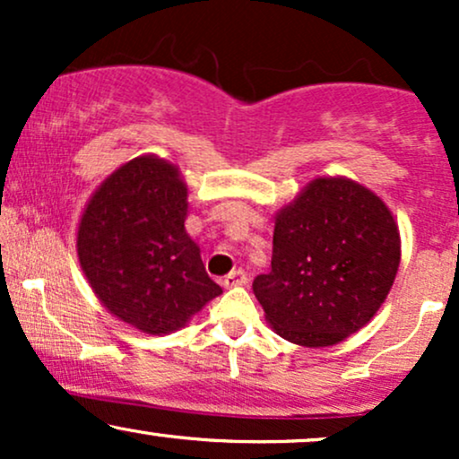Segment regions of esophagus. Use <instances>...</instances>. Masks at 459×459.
<instances>
[{
	"label": "esophagus",
	"instance_id": "obj_1",
	"mask_svg": "<svg viewBox=\"0 0 459 459\" xmlns=\"http://www.w3.org/2000/svg\"><path fill=\"white\" fill-rule=\"evenodd\" d=\"M247 282V273L244 270H233L229 276H224L222 284L224 287H241V284Z\"/></svg>",
	"mask_w": 459,
	"mask_h": 459
}]
</instances>
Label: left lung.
<instances>
[{"label": "left lung", "instance_id": "8db88e82", "mask_svg": "<svg viewBox=\"0 0 459 459\" xmlns=\"http://www.w3.org/2000/svg\"><path fill=\"white\" fill-rule=\"evenodd\" d=\"M399 256L397 224L376 194L350 178H315L278 213L272 270L252 291L282 339L334 345L377 313Z\"/></svg>", "mask_w": 459, "mask_h": 459}]
</instances>
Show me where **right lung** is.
Returning a JSON list of instances; mask_svg holds the SVG:
<instances>
[{
	"instance_id": "1",
	"label": "right lung",
	"mask_w": 459,
	"mask_h": 459,
	"mask_svg": "<svg viewBox=\"0 0 459 459\" xmlns=\"http://www.w3.org/2000/svg\"><path fill=\"white\" fill-rule=\"evenodd\" d=\"M187 189L172 163L135 157L105 178L82 215L77 255L97 298L149 334L181 328L222 293L186 233Z\"/></svg>"
}]
</instances>
